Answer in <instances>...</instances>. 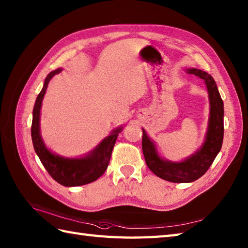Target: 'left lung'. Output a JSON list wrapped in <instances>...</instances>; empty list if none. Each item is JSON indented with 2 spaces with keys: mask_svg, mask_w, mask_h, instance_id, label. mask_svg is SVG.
I'll return each instance as SVG.
<instances>
[{
  "mask_svg": "<svg viewBox=\"0 0 248 248\" xmlns=\"http://www.w3.org/2000/svg\"><path fill=\"white\" fill-rule=\"evenodd\" d=\"M186 72L202 78L207 84L209 93L210 105H211L209 128L207 138L202 148L186 161L173 163L162 160L157 155L155 144L149 140L144 130L143 140H141L145 161L149 170L155 176L166 181L177 183L193 182L203 176L218 155L224 139V103L213 78L205 71L195 68L187 69Z\"/></svg>",
  "mask_w": 248,
  "mask_h": 248,
  "instance_id": "1",
  "label": "left lung"
}]
</instances>
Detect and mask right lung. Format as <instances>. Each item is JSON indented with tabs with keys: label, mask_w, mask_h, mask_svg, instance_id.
Listing matches in <instances>:
<instances>
[{
	"label": "right lung",
	"mask_w": 248,
	"mask_h": 248,
	"mask_svg": "<svg viewBox=\"0 0 248 248\" xmlns=\"http://www.w3.org/2000/svg\"><path fill=\"white\" fill-rule=\"evenodd\" d=\"M61 71L62 69H56L46 76L44 87L36 99L31 129V140H33L34 149L40 162L43 163L46 171L56 182L64 186H78L96 181L107 170L110 155H112L116 140H117L121 128L115 130L112 134L103 140L101 144L88 155L80 157V159H65V157L53 155L46 149L40 138V108L50 80Z\"/></svg>",
	"instance_id": "1"
}]
</instances>
